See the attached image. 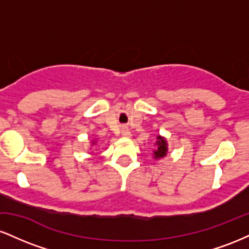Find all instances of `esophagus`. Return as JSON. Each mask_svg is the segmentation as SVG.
Listing matches in <instances>:
<instances>
[{"label":"esophagus","instance_id":"1","mask_svg":"<svg viewBox=\"0 0 249 249\" xmlns=\"http://www.w3.org/2000/svg\"><path fill=\"white\" fill-rule=\"evenodd\" d=\"M122 136L124 137V138H130V137H131L130 130H128L127 127H123L122 128Z\"/></svg>","mask_w":249,"mask_h":249}]
</instances>
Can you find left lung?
<instances>
[{
	"instance_id": "8db88e82",
	"label": "left lung",
	"mask_w": 249,
	"mask_h": 249,
	"mask_svg": "<svg viewBox=\"0 0 249 249\" xmlns=\"http://www.w3.org/2000/svg\"><path fill=\"white\" fill-rule=\"evenodd\" d=\"M157 141H156V147H154L153 150V158L154 159H160V158H164L165 156L167 154V141L165 137L160 136V134H158V136L156 137Z\"/></svg>"
}]
</instances>
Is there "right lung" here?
Returning a JSON list of instances; mask_svg holds the SVG:
<instances>
[{
	"label": "right lung",
	"instance_id": "add662e5",
	"mask_svg": "<svg viewBox=\"0 0 249 249\" xmlns=\"http://www.w3.org/2000/svg\"><path fill=\"white\" fill-rule=\"evenodd\" d=\"M96 141H95V139H92V141H91V145H92V146H93V145H95L96 144Z\"/></svg>",
	"mask_w": 249,
	"mask_h": 249
}]
</instances>
